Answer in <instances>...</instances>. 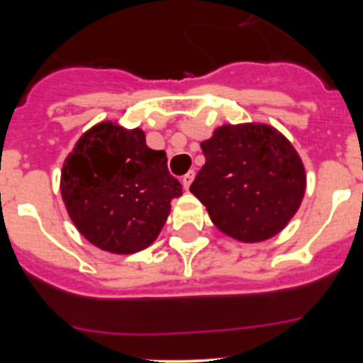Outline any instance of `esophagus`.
Listing matches in <instances>:
<instances>
[{
	"mask_svg": "<svg viewBox=\"0 0 363 363\" xmlns=\"http://www.w3.org/2000/svg\"><path fill=\"white\" fill-rule=\"evenodd\" d=\"M193 179H195V172H188V174L184 175V177H182V186H184L186 189H189V186H191V182H193Z\"/></svg>",
	"mask_w": 363,
	"mask_h": 363,
	"instance_id": "obj_1",
	"label": "esophagus"
}]
</instances>
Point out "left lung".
I'll return each instance as SVG.
<instances>
[{"instance_id":"obj_1","label":"left lung","mask_w":363,"mask_h":363,"mask_svg":"<svg viewBox=\"0 0 363 363\" xmlns=\"http://www.w3.org/2000/svg\"><path fill=\"white\" fill-rule=\"evenodd\" d=\"M205 164L189 191L212 223L240 242L288 225L306 193V170L284 135L267 124H225L202 142Z\"/></svg>"}]
</instances>
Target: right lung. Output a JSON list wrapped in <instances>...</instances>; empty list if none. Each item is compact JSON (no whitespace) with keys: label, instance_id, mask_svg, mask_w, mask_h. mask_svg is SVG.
<instances>
[{"label":"right lung","instance_id":"obj_1","mask_svg":"<svg viewBox=\"0 0 363 363\" xmlns=\"http://www.w3.org/2000/svg\"><path fill=\"white\" fill-rule=\"evenodd\" d=\"M61 195L91 244L131 255L155 242L182 186L168 172L164 151L149 149L140 128L107 121L86 131L65 160Z\"/></svg>","mask_w":363,"mask_h":363}]
</instances>
